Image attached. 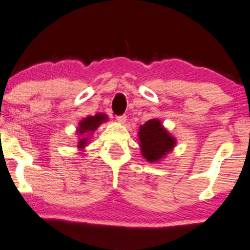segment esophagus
Here are the masks:
<instances>
[{
	"label": "esophagus",
	"mask_w": 250,
	"mask_h": 250,
	"mask_svg": "<svg viewBox=\"0 0 250 250\" xmlns=\"http://www.w3.org/2000/svg\"><path fill=\"white\" fill-rule=\"evenodd\" d=\"M116 119H117V121H118L119 123H125V122H126V116H125V115L117 116V117H116Z\"/></svg>",
	"instance_id": "esophagus-1"
}]
</instances>
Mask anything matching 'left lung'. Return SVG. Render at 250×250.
Returning <instances> with one entry per match:
<instances>
[{"label":"left lung","instance_id":"8db88e82","mask_svg":"<svg viewBox=\"0 0 250 250\" xmlns=\"http://www.w3.org/2000/svg\"><path fill=\"white\" fill-rule=\"evenodd\" d=\"M139 140L142 155L149 162L160 161L176 145V140L157 119H150L140 126Z\"/></svg>","mask_w":250,"mask_h":250}]
</instances>
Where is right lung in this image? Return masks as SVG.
<instances>
[{"label":"right lung","mask_w":250,"mask_h":250,"mask_svg":"<svg viewBox=\"0 0 250 250\" xmlns=\"http://www.w3.org/2000/svg\"><path fill=\"white\" fill-rule=\"evenodd\" d=\"M106 116L104 113H97L95 116H89V117H87L83 119V121L80 123L79 124V127H78V133H79L80 135L85 134V133H90L93 131H95L97 126L100 124H102L103 122L106 121ZM87 139L88 138H83L82 140L79 141V145H78V147L79 148H83L87 144Z\"/></svg>","instance_id":"add662e5"}]
</instances>
